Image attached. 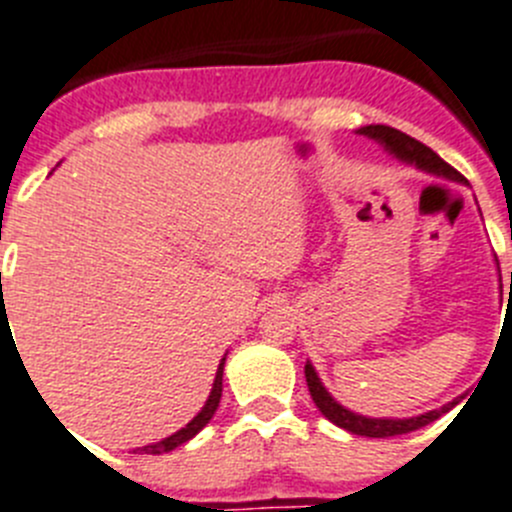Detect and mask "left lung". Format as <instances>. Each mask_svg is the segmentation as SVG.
<instances>
[{
    "instance_id": "obj_1",
    "label": "left lung",
    "mask_w": 512,
    "mask_h": 512,
    "mask_svg": "<svg viewBox=\"0 0 512 512\" xmlns=\"http://www.w3.org/2000/svg\"><path fill=\"white\" fill-rule=\"evenodd\" d=\"M358 134L383 144V149L391 152L396 159H401V162L416 164L419 170L431 172V175H437V177H447V180L452 182H464V177L454 170L452 164L444 162L434 149H429L426 144H421L419 139L409 137V134H403V131L393 129V126L370 124V126H363V129H358ZM510 289H512V276H510ZM304 375H307L309 396H312L314 406L322 411V416L330 419L332 424L340 426V429L350 431V434H360V437L386 439V437H398V434H409V431H416L421 429V426L431 424V421H437L439 416L447 414L452 406H457L459 403V401H452L447 403V406H442V409L429 411V414H421V416H411V419H370V416L355 414V411L340 406V403L327 393V388L322 386L320 375H317V370L312 368L309 360L307 365H304Z\"/></svg>"
}]
</instances>
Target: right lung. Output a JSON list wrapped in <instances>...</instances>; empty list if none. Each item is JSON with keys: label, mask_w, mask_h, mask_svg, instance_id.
I'll list each match as a JSON object with an SVG mask.
<instances>
[{"label": "right lung", "mask_w": 512, "mask_h": 512, "mask_svg": "<svg viewBox=\"0 0 512 512\" xmlns=\"http://www.w3.org/2000/svg\"><path fill=\"white\" fill-rule=\"evenodd\" d=\"M223 365H225V358L220 360V365H218V373H215L213 391H210L208 401H205V406H203V409H200V414L195 416V419H192L190 424L185 426V429L175 431V434H172V437L162 439V442H157V444H147V447L134 449V452H139V454H164V452H172V449L180 447V444L190 442V439L195 437V434H198V431L203 429V426L208 424L210 419H213L215 409H218L220 396H223Z\"/></svg>", "instance_id": "right-lung-1"}]
</instances>
